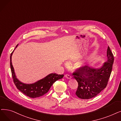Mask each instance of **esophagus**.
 Listing matches in <instances>:
<instances>
[{"label": "esophagus", "instance_id": "34e87169", "mask_svg": "<svg viewBox=\"0 0 121 121\" xmlns=\"http://www.w3.org/2000/svg\"><path fill=\"white\" fill-rule=\"evenodd\" d=\"M65 77L67 78H68V79H70V78H72V77L70 75H68V74H66L65 75Z\"/></svg>", "mask_w": 121, "mask_h": 121}]
</instances>
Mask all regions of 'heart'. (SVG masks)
Returning a JSON list of instances; mask_svg holds the SVG:
<instances>
[{
  "instance_id": "b5f03b06",
  "label": "heart",
  "mask_w": 121,
  "mask_h": 121,
  "mask_svg": "<svg viewBox=\"0 0 121 121\" xmlns=\"http://www.w3.org/2000/svg\"><path fill=\"white\" fill-rule=\"evenodd\" d=\"M83 63H80V64H79V66H83Z\"/></svg>"
}]
</instances>
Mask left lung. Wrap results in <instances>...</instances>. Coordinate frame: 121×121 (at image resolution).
I'll return each mask as SVG.
<instances>
[{
    "label": "left lung",
    "instance_id": "1",
    "mask_svg": "<svg viewBox=\"0 0 121 121\" xmlns=\"http://www.w3.org/2000/svg\"><path fill=\"white\" fill-rule=\"evenodd\" d=\"M107 56V61L101 68L95 69L84 66L73 73V78L78 82L76 94L78 98L83 99L92 98L106 87L114 60L113 54L109 46Z\"/></svg>",
    "mask_w": 121,
    "mask_h": 121
}]
</instances>
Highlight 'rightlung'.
<instances>
[{"label": "right lung", "instance_id": "add662e5", "mask_svg": "<svg viewBox=\"0 0 121 121\" xmlns=\"http://www.w3.org/2000/svg\"><path fill=\"white\" fill-rule=\"evenodd\" d=\"M17 46L18 45L16 46V48ZM12 53H11L10 55V67H11L14 83L17 89L27 96L30 98H36L43 95L49 91V89L54 82L57 80L61 79L64 76V75H58L55 73H52L43 79L34 83H24L18 80L16 77L11 62Z\"/></svg>", "mask_w": 121, "mask_h": 121}]
</instances>
